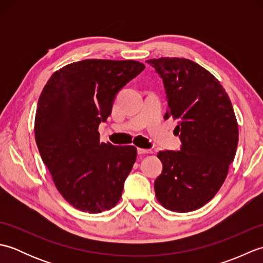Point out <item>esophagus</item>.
Segmentation results:
<instances>
[{
    "label": "esophagus",
    "instance_id": "esophagus-1",
    "mask_svg": "<svg viewBox=\"0 0 263 263\" xmlns=\"http://www.w3.org/2000/svg\"><path fill=\"white\" fill-rule=\"evenodd\" d=\"M138 154H139V155L153 154V150H152V149H142V148H138Z\"/></svg>",
    "mask_w": 263,
    "mask_h": 263
}]
</instances>
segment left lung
Masks as SVG:
<instances>
[{"mask_svg":"<svg viewBox=\"0 0 263 263\" xmlns=\"http://www.w3.org/2000/svg\"><path fill=\"white\" fill-rule=\"evenodd\" d=\"M163 79L165 119L177 121L178 152H159L163 172L155 181L159 203L176 212L203 206L219 191L234 160L238 125L225 89L209 71L187 59L146 61Z\"/></svg>","mask_w":263,"mask_h":263,"instance_id":"left-lung-1","label":"left lung"}]
</instances>
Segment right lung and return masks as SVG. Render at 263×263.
Segmentation results:
<instances>
[{"label": "right lung", "mask_w": 263, "mask_h": 263, "mask_svg": "<svg viewBox=\"0 0 263 263\" xmlns=\"http://www.w3.org/2000/svg\"><path fill=\"white\" fill-rule=\"evenodd\" d=\"M138 61L83 60L53 73L39 96L35 139L62 197L89 214L119 202L137 148L100 142L117 92L141 73Z\"/></svg>", "instance_id": "1"}]
</instances>
